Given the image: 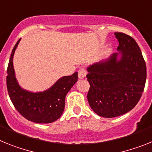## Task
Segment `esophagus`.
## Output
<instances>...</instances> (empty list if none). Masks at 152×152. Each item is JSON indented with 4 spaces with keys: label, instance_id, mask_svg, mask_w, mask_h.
Segmentation results:
<instances>
[{
    "label": "esophagus",
    "instance_id": "1",
    "mask_svg": "<svg viewBox=\"0 0 152 152\" xmlns=\"http://www.w3.org/2000/svg\"><path fill=\"white\" fill-rule=\"evenodd\" d=\"M86 73V69L85 68H80L79 69V71H78V75H79V78L80 79H83V78H85Z\"/></svg>",
    "mask_w": 152,
    "mask_h": 152
}]
</instances>
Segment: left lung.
<instances>
[{
  "label": "left lung",
  "mask_w": 152,
  "mask_h": 152,
  "mask_svg": "<svg viewBox=\"0 0 152 152\" xmlns=\"http://www.w3.org/2000/svg\"><path fill=\"white\" fill-rule=\"evenodd\" d=\"M118 53L87 68L89 83L87 99L91 109L105 118L127 113L137 105L145 86V61L138 43L129 35L115 33Z\"/></svg>",
  "instance_id": "obj_1"
}]
</instances>
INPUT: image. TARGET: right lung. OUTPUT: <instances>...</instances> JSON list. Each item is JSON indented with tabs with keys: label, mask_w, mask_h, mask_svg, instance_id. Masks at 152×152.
Returning <instances> with one entry per match:
<instances>
[{
	"label": "right lung",
	"mask_w": 152,
	"mask_h": 152,
	"mask_svg": "<svg viewBox=\"0 0 152 152\" xmlns=\"http://www.w3.org/2000/svg\"><path fill=\"white\" fill-rule=\"evenodd\" d=\"M20 39L13 49L7 69V88L10 99L18 113L36 123H51L60 118L65 107V98L78 80V72L63 76L50 89L43 92H28L21 89L14 74L13 56Z\"/></svg>",
	"instance_id": "right-lung-1"
}]
</instances>
